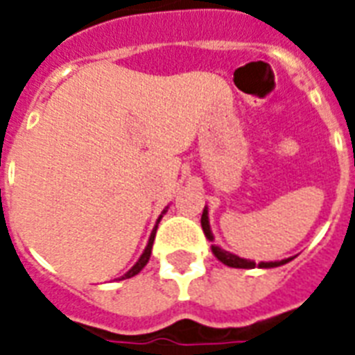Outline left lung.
<instances>
[{
  "mask_svg": "<svg viewBox=\"0 0 355 355\" xmlns=\"http://www.w3.org/2000/svg\"><path fill=\"white\" fill-rule=\"evenodd\" d=\"M202 229H204L205 236L209 238V240H213V234H211V229H209V220H207V211L204 209V213H202ZM213 252L214 256L218 258L222 263L229 265V267H236V269H252V267H256L254 261H249V260H243V258H238V256L231 254V252L223 251V249H220V247L213 245ZM293 258H287V260H282V261H269V263H263L261 261L260 267H278V265H284L287 263V261H291Z\"/></svg>",
  "mask_w": 355,
  "mask_h": 355,
  "instance_id": "8db88e82",
  "label": "left lung"
}]
</instances>
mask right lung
Returning a JSON list of instances; mask_svg holds the SVG:
<instances>
[{
  "label": "right lung",
  "instance_id": "right-lung-1",
  "mask_svg": "<svg viewBox=\"0 0 355 355\" xmlns=\"http://www.w3.org/2000/svg\"><path fill=\"white\" fill-rule=\"evenodd\" d=\"M159 222H160V218H159ZM157 227H159V223L155 225L153 233H151V236H150V242H148V247H146V249H144V252H142V256H141V258H139V261H137V263L133 265L132 269L128 270V272L124 274V276H122V279L132 278V276H135V274H139L142 269H144V265L148 263V260H150V256H151V247H153V240H155V233H157Z\"/></svg>",
  "mask_w": 355,
  "mask_h": 355
}]
</instances>
